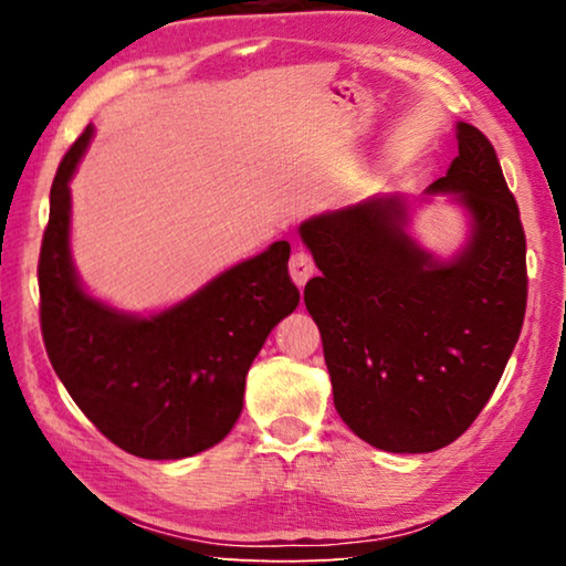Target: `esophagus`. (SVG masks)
I'll list each match as a JSON object with an SVG mask.
<instances>
[{
    "label": "esophagus",
    "instance_id": "obj_1",
    "mask_svg": "<svg viewBox=\"0 0 566 566\" xmlns=\"http://www.w3.org/2000/svg\"><path fill=\"white\" fill-rule=\"evenodd\" d=\"M290 274L296 286H304L306 280L310 276H314V260L310 252H304V249H300V252L292 254V262H290Z\"/></svg>",
    "mask_w": 566,
    "mask_h": 566
}]
</instances>
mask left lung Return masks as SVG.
I'll return each instance as SVG.
<instances>
[{
  "mask_svg": "<svg viewBox=\"0 0 566 566\" xmlns=\"http://www.w3.org/2000/svg\"><path fill=\"white\" fill-rule=\"evenodd\" d=\"M459 155L429 191L472 212V242L439 264L405 234L387 197L300 227L322 276L304 304L317 322L334 407L385 452H434L462 437L500 385L526 312V237L492 142L459 122Z\"/></svg>",
  "mask_w": 566,
  "mask_h": 566,
  "instance_id": "8db88e82",
  "label": "left lung"
}]
</instances>
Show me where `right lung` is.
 <instances>
[{"mask_svg":"<svg viewBox=\"0 0 566 566\" xmlns=\"http://www.w3.org/2000/svg\"><path fill=\"white\" fill-rule=\"evenodd\" d=\"M92 127L52 181L40 264V324L56 377L87 419L124 452L181 459L214 447L242 411L247 371L266 334L300 304L290 242L217 276L151 319L90 300L70 262V179Z\"/></svg>","mask_w":566,"mask_h":566,"instance_id":"obj_1","label":"right lung"}]
</instances>
